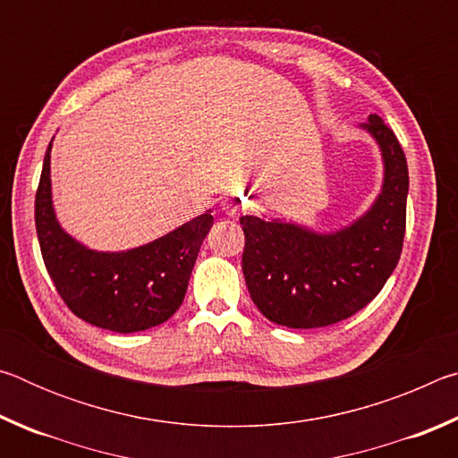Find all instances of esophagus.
<instances>
[{
  "label": "esophagus",
  "mask_w": 458,
  "mask_h": 458,
  "mask_svg": "<svg viewBox=\"0 0 458 458\" xmlns=\"http://www.w3.org/2000/svg\"><path fill=\"white\" fill-rule=\"evenodd\" d=\"M222 210L234 218V216H240L246 210V199L240 193H230L222 199Z\"/></svg>",
  "instance_id": "34e87169"
}]
</instances>
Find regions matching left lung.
<instances>
[{
  "label": "left lung",
  "mask_w": 458,
  "mask_h": 458,
  "mask_svg": "<svg viewBox=\"0 0 458 458\" xmlns=\"http://www.w3.org/2000/svg\"><path fill=\"white\" fill-rule=\"evenodd\" d=\"M361 129L382 151V191L350 226L315 232L284 220L242 216V273L268 321L325 327L366 307L396 268L406 232L408 165L394 131L369 114Z\"/></svg>",
  "instance_id": "left-lung-1"
}]
</instances>
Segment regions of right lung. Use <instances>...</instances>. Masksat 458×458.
I'll return each instance as SVG.
<instances>
[{"instance_id":"1","label":"right lung","mask_w":458,"mask_h":458,"mask_svg":"<svg viewBox=\"0 0 458 458\" xmlns=\"http://www.w3.org/2000/svg\"><path fill=\"white\" fill-rule=\"evenodd\" d=\"M52 141L36 191V232L44 265L62 301L82 321L114 333L145 331L167 321L188 291L210 210L149 244L121 252L90 250L60 226L52 206Z\"/></svg>"}]
</instances>
